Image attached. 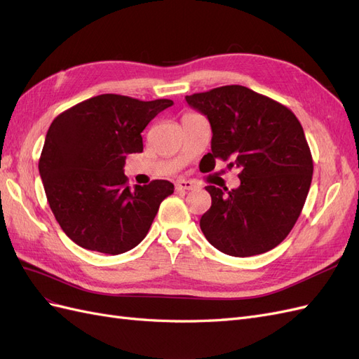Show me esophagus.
<instances>
[{
	"label": "esophagus",
	"mask_w": 359,
	"mask_h": 359,
	"mask_svg": "<svg viewBox=\"0 0 359 359\" xmlns=\"http://www.w3.org/2000/svg\"><path fill=\"white\" fill-rule=\"evenodd\" d=\"M196 188V184L191 180H177L176 182V189L177 191H192Z\"/></svg>",
	"instance_id": "obj_1"
}]
</instances>
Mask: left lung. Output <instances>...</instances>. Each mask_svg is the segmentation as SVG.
<instances>
[{
  "label": "left lung",
  "mask_w": 359,
  "mask_h": 359,
  "mask_svg": "<svg viewBox=\"0 0 359 359\" xmlns=\"http://www.w3.org/2000/svg\"><path fill=\"white\" fill-rule=\"evenodd\" d=\"M212 126V165L228 161L240 187H205L212 205L200 226L212 246L231 257L269 252L291 233L313 176V159L295 114L240 85L187 95Z\"/></svg>",
  "instance_id": "8db88e82"
}]
</instances>
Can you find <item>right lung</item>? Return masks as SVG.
<instances>
[{
	"label": "right lung",
	"instance_id": "obj_1",
	"mask_svg": "<svg viewBox=\"0 0 359 359\" xmlns=\"http://www.w3.org/2000/svg\"><path fill=\"white\" fill-rule=\"evenodd\" d=\"M171 100L92 97L55 118L39 171L55 219L76 245L107 255L134 249L159 204L175 192L168 180L130 189L126 155L143 152L142 133Z\"/></svg>",
	"mask_w": 359,
	"mask_h": 359
}]
</instances>
